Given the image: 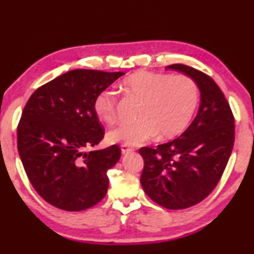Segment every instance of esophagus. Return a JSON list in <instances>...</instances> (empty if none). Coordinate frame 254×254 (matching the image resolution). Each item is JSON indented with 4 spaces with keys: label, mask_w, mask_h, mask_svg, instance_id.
<instances>
[{
    "label": "esophagus",
    "mask_w": 254,
    "mask_h": 254,
    "mask_svg": "<svg viewBox=\"0 0 254 254\" xmlns=\"http://www.w3.org/2000/svg\"><path fill=\"white\" fill-rule=\"evenodd\" d=\"M121 151H122V153L124 154V153H128V152H132L133 150L131 149V148H128V147H127V145H121Z\"/></svg>",
    "instance_id": "esophagus-1"
}]
</instances>
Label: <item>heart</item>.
Instances as JSON below:
<instances>
[{"label": "heart", "mask_w": 254, "mask_h": 254, "mask_svg": "<svg viewBox=\"0 0 254 254\" xmlns=\"http://www.w3.org/2000/svg\"><path fill=\"white\" fill-rule=\"evenodd\" d=\"M121 91L128 98L141 102L136 112L139 121L121 124L109 132L111 143L139 147L154 139L169 140L178 136L190 124L199 104V88L187 75L137 71L121 83ZM93 110L102 122L117 120L115 93L104 89L93 101Z\"/></svg>", "instance_id": "b5f03b06"}]
</instances>
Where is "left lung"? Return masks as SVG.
Returning a JSON list of instances; mask_svg holds the SVG:
<instances>
[{"label":"left lung","mask_w":254,"mask_h":254,"mask_svg":"<svg viewBox=\"0 0 254 254\" xmlns=\"http://www.w3.org/2000/svg\"><path fill=\"white\" fill-rule=\"evenodd\" d=\"M191 77L200 92L196 118L182 135L157 149L141 148L140 182L150 198L168 209L205 199L220 182L234 144V118L224 94L208 75L182 64L167 66Z\"/></svg>","instance_id":"obj_1"}]
</instances>
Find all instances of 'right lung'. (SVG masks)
Segmentation results:
<instances>
[{
	"mask_svg": "<svg viewBox=\"0 0 254 254\" xmlns=\"http://www.w3.org/2000/svg\"><path fill=\"white\" fill-rule=\"evenodd\" d=\"M123 75L70 70L38 88L25 104L18 126L19 154L33 188L55 207L79 212L106 195L107 170L121 158V149H85L104 136L94 98Z\"/></svg>",
	"mask_w": 254,
	"mask_h": 254,
	"instance_id": "right-lung-1",
	"label": "right lung"
}]
</instances>
